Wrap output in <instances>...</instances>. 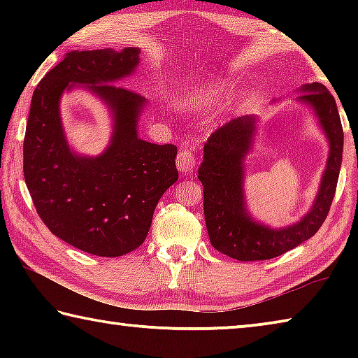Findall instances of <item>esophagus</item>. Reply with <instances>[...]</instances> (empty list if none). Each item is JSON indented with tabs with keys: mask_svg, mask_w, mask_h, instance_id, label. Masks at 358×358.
<instances>
[{
	"mask_svg": "<svg viewBox=\"0 0 358 358\" xmlns=\"http://www.w3.org/2000/svg\"><path fill=\"white\" fill-rule=\"evenodd\" d=\"M197 164V155L189 148H181L177 156V167L181 173L191 172Z\"/></svg>",
	"mask_w": 358,
	"mask_h": 358,
	"instance_id": "esophagus-1",
	"label": "esophagus"
}]
</instances>
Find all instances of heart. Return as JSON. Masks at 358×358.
<instances>
[{
    "label": "heart",
    "instance_id": "obj_1",
    "mask_svg": "<svg viewBox=\"0 0 358 358\" xmlns=\"http://www.w3.org/2000/svg\"><path fill=\"white\" fill-rule=\"evenodd\" d=\"M232 92V83L227 80H213L207 87L197 90L196 93L189 94V106L197 110H208L220 104V101Z\"/></svg>",
    "mask_w": 358,
    "mask_h": 358
}]
</instances>
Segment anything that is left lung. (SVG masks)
Here are the masks:
<instances>
[{
  "mask_svg": "<svg viewBox=\"0 0 358 358\" xmlns=\"http://www.w3.org/2000/svg\"><path fill=\"white\" fill-rule=\"evenodd\" d=\"M300 101L314 108L327 138L330 155L313 207L294 226L271 229L252 220L243 196L245 155L256 134V117L229 121L210 136L203 147L199 180L203 185V215L210 243L226 256L251 262L281 256L311 238L329 215L343 159V126L336 101L322 83L303 85Z\"/></svg>",
  "mask_w": 358,
  "mask_h": 358,
  "instance_id": "1",
  "label": "left lung"
}]
</instances>
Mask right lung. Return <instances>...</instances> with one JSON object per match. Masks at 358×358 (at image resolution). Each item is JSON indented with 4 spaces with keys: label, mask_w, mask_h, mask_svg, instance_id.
<instances>
[{
    "label": "right lung",
    "mask_w": 358,
    "mask_h": 358,
    "mask_svg": "<svg viewBox=\"0 0 358 358\" xmlns=\"http://www.w3.org/2000/svg\"><path fill=\"white\" fill-rule=\"evenodd\" d=\"M138 53L136 47L66 53L34 90L23 141V175L39 217L58 238L101 257L137 250L162 194L178 180L177 147L137 137L145 99L108 85L134 72ZM72 83L92 89L114 113L113 142L96 158L76 155L65 142L59 99Z\"/></svg>",
    "instance_id": "add662e5"
}]
</instances>
